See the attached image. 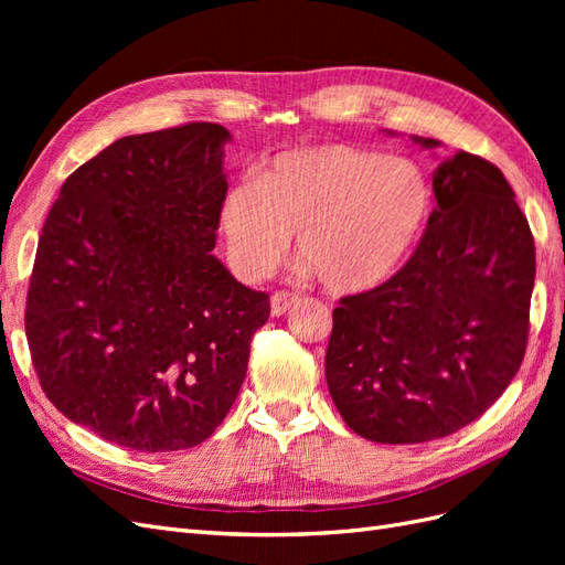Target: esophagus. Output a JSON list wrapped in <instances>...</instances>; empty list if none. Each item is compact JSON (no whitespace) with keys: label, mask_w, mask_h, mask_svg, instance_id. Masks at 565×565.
<instances>
[{"label":"esophagus","mask_w":565,"mask_h":565,"mask_svg":"<svg viewBox=\"0 0 565 565\" xmlns=\"http://www.w3.org/2000/svg\"><path fill=\"white\" fill-rule=\"evenodd\" d=\"M295 303H299V297L297 295H289V292H276L270 297V313L280 318L285 316L289 309H292Z\"/></svg>","instance_id":"34e87169"}]
</instances>
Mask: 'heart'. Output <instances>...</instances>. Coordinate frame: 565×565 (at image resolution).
Masks as SVG:
<instances>
[{
  "label": "heart",
  "instance_id": "b5f03b06",
  "mask_svg": "<svg viewBox=\"0 0 565 565\" xmlns=\"http://www.w3.org/2000/svg\"><path fill=\"white\" fill-rule=\"evenodd\" d=\"M431 207V181L415 162L347 143L301 146L231 188L218 233L245 280L270 276L297 233L299 259L328 292L363 295L403 268Z\"/></svg>",
  "mask_w": 565,
  "mask_h": 565
}]
</instances>
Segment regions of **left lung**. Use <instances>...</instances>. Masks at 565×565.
Masks as SVG:
<instances>
[{
  "mask_svg": "<svg viewBox=\"0 0 565 565\" xmlns=\"http://www.w3.org/2000/svg\"><path fill=\"white\" fill-rule=\"evenodd\" d=\"M434 195L407 264L332 313L324 380L349 429L374 443L459 431L502 396L525 355L535 241L509 181L457 150L436 167Z\"/></svg>",
  "mask_w": 565,
  "mask_h": 565,
  "instance_id": "left-lung-1",
  "label": "left lung"
}]
</instances>
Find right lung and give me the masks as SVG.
Masks as SVG:
<instances>
[{
  "label": "right lung",
  "instance_id": "obj_1",
  "mask_svg": "<svg viewBox=\"0 0 565 565\" xmlns=\"http://www.w3.org/2000/svg\"><path fill=\"white\" fill-rule=\"evenodd\" d=\"M214 122L125 136L65 179L32 266L25 334L46 398L141 452L193 448L237 398L266 292L212 254L228 183Z\"/></svg>",
  "mask_w": 565,
  "mask_h": 565
}]
</instances>
